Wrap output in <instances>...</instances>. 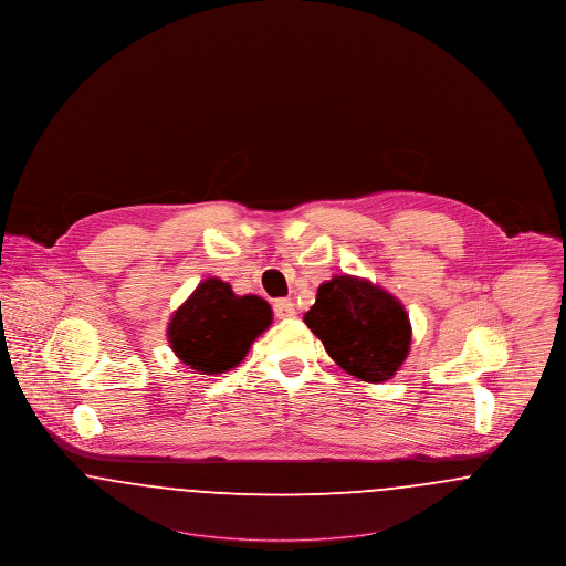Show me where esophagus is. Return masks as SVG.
I'll return each mask as SVG.
<instances>
[{
  "instance_id": "1",
  "label": "esophagus",
  "mask_w": 566,
  "mask_h": 566,
  "mask_svg": "<svg viewBox=\"0 0 566 566\" xmlns=\"http://www.w3.org/2000/svg\"><path fill=\"white\" fill-rule=\"evenodd\" d=\"M273 312L277 318H295V303L291 300H277L273 303Z\"/></svg>"
}]
</instances>
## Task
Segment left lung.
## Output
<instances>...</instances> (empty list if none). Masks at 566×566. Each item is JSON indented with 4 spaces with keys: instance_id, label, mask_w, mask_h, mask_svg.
<instances>
[{
    "instance_id": "left-lung-1",
    "label": "left lung",
    "mask_w": 566,
    "mask_h": 566,
    "mask_svg": "<svg viewBox=\"0 0 566 566\" xmlns=\"http://www.w3.org/2000/svg\"><path fill=\"white\" fill-rule=\"evenodd\" d=\"M303 321L337 366L367 382L394 378L410 350L403 305L361 277L333 275L323 282Z\"/></svg>"
}]
</instances>
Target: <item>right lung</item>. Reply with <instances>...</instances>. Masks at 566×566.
Returning a JSON list of instances; mask_svg holds the SVG:
<instances>
[{
	"mask_svg": "<svg viewBox=\"0 0 566 566\" xmlns=\"http://www.w3.org/2000/svg\"><path fill=\"white\" fill-rule=\"evenodd\" d=\"M271 321L263 297H237L227 282L209 277L172 314L168 342L184 366L199 374H222L243 361Z\"/></svg>",
	"mask_w": 566,
	"mask_h": 566,
	"instance_id": "right-lung-1",
	"label": "right lung"
}]
</instances>
